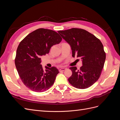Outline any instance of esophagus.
I'll use <instances>...</instances> for the list:
<instances>
[{
    "label": "esophagus",
    "instance_id": "1",
    "mask_svg": "<svg viewBox=\"0 0 120 120\" xmlns=\"http://www.w3.org/2000/svg\"><path fill=\"white\" fill-rule=\"evenodd\" d=\"M66 69H67V68H60V70H59V71H60V72L63 71H65V70H66Z\"/></svg>",
    "mask_w": 120,
    "mask_h": 120
}]
</instances>
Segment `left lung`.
Returning a JSON list of instances; mask_svg holds the SVG:
<instances>
[{
  "mask_svg": "<svg viewBox=\"0 0 120 120\" xmlns=\"http://www.w3.org/2000/svg\"><path fill=\"white\" fill-rule=\"evenodd\" d=\"M59 34L71 46L72 56L82 59V66L79 70L75 67L70 68L72 75L68 79L75 88H89L99 79L104 68L106 53L100 40L85 30L72 28L59 30Z\"/></svg>",
  "mask_w": 120,
  "mask_h": 120,
  "instance_id": "1",
  "label": "left lung"
}]
</instances>
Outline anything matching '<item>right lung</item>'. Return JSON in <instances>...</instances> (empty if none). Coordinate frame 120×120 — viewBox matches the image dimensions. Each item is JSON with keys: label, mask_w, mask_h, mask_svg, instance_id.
<instances>
[{"label": "right lung", "mask_w": 120, "mask_h": 120, "mask_svg": "<svg viewBox=\"0 0 120 120\" xmlns=\"http://www.w3.org/2000/svg\"><path fill=\"white\" fill-rule=\"evenodd\" d=\"M61 40L56 32L38 28L19 43L14 60L15 67L23 84L32 91L45 92L54 83L59 70L54 67H46L45 71L41 64V56L49 53L51 47Z\"/></svg>", "instance_id": "right-lung-1"}]
</instances>
